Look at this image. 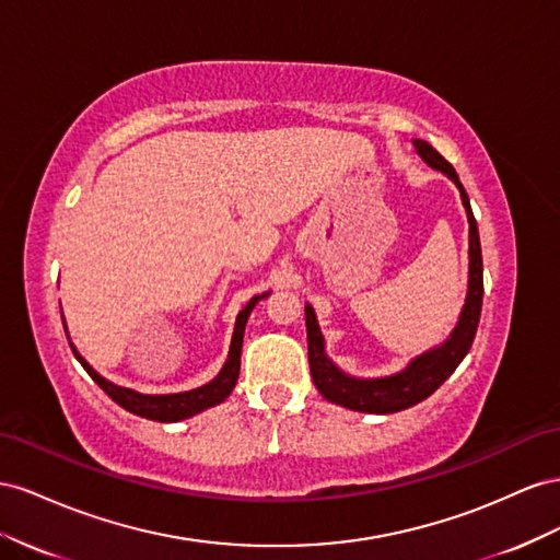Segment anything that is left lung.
Masks as SVG:
<instances>
[{
	"label": "left lung",
	"mask_w": 560,
	"mask_h": 560,
	"mask_svg": "<svg viewBox=\"0 0 560 560\" xmlns=\"http://www.w3.org/2000/svg\"><path fill=\"white\" fill-rule=\"evenodd\" d=\"M412 148L424 162L443 173L455 183L462 197V206L467 211L469 222V281H467V298L462 305L459 318L448 338L441 345L427 349L424 354L408 361L404 371L382 375V377H357L349 375L338 363H332L326 354V340L324 332L318 328L316 314L312 305H305V324H307V349H310V371L316 389L322 392L324 398L330 404L342 406L359 412H373V415H389L406 410L415 404L424 401L427 396L434 394L445 380H448L462 359L467 357L471 349L474 335L478 328V318H481L483 305V258H481V238H478V228L471 213V203L465 187L459 183L457 171L445 162V159L429 145L427 140L412 138Z\"/></svg>",
	"instance_id": "1"
}]
</instances>
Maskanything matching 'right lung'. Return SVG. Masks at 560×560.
I'll return each mask as SVG.
<instances>
[{
    "mask_svg": "<svg viewBox=\"0 0 560 560\" xmlns=\"http://www.w3.org/2000/svg\"><path fill=\"white\" fill-rule=\"evenodd\" d=\"M269 295H255L250 298L248 305L236 314V322H234V332H232V345H230V354L228 361L222 363L220 373L211 380L206 382V385L197 387V389H189V392H178V394H140L136 389L129 387H119L115 382H109L107 377H103L101 373H95L93 365L79 354L77 347L70 340V347L74 351L77 361L84 365V371L93 377L95 385H98L112 401L119 404L124 410H129L133 415H140V418H148L154 422H180L191 418V415H197L206 408H213L218 404L225 401V398L232 394L236 380H238V369H242V345H244V330H246V322L253 312V307L258 305L260 300H265ZM62 316V312H60ZM62 324H66V318H62ZM68 332V326H66Z\"/></svg>",
    "mask_w": 560,
    "mask_h": 560,
    "instance_id": "right-lung-1",
    "label": "right lung"
}]
</instances>
